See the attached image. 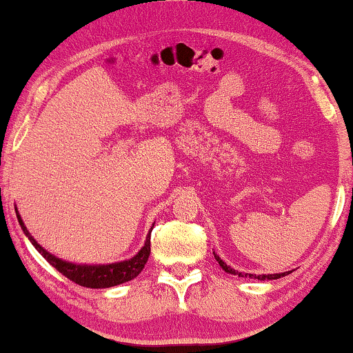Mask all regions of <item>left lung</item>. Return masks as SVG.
<instances>
[{
    "mask_svg": "<svg viewBox=\"0 0 353 353\" xmlns=\"http://www.w3.org/2000/svg\"><path fill=\"white\" fill-rule=\"evenodd\" d=\"M214 257H215V260L216 262H219V265L221 268L225 270L226 273H230V274H238V276H241V278H254V279H260V281H265V279H278V278H281V276H286V274H289L291 272H284V273H274V274H250V273H243V272H238V270H234V268H231L230 265H226L223 260H221L219 255H216L215 252H214Z\"/></svg>",
    "mask_w": 353,
    "mask_h": 353,
    "instance_id": "left-lung-1",
    "label": "left lung"
}]
</instances>
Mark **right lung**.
Returning <instances> with one entry per match:
<instances>
[{"instance_id": "add662e5", "label": "right lung", "mask_w": 353, "mask_h": 353, "mask_svg": "<svg viewBox=\"0 0 353 353\" xmlns=\"http://www.w3.org/2000/svg\"><path fill=\"white\" fill-rule=\"evenodd\" d=\"M17 214V220L19 225L30 243L35 245V249L40 252L43 257H45L48 262H50L52 267H54L57 272L64 274L65 278H69L70 281H74L77 284L83 288H93V289H103V288H112V286H119V284L127 283L130 279H134L141 273V270L146 265L149 254H151V234L146 236V241H144V245L138 250L137 255H133L132 259L128 260H122V262H115V263H103V265H86V263H72V262H65L56 255H52L48 252L46 249H43L40 244L33 239V236L28 233L27 226L23 225V221L19 215V212L16 209ZM152 228L149 230L151 233Z\"/></svg>"}]
</instances>
